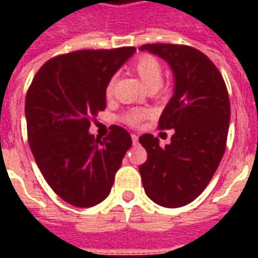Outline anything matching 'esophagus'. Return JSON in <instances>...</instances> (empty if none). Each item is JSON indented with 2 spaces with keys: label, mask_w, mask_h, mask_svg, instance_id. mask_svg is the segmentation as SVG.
Segmentation results:
<instances>
[{
  "label": "esophagus",
  "mask_w": 258,
  "mask_h": 258,
  "mask_svg": "<svg viewBox=\"0 0 258 258\" xmlns=\"http://www.w3.org/2000/svg\"><path fill=\"white\" fill-rule=\"evenodd\" d=\"M131 138H133V144H134V145H137V144H138V135L131 134Z\"/></svg>",
  "instance_id": "obj_1"
}]
</instances>
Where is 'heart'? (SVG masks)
Returning <instances> with one entry per match:
<instances>
[{
	"label": "heart",
	"instance_id": "heart-1",
	"mask_svg": "<svg viewBox=\"0 0 258 258\" xmlns=\"http://www.w3.org/2000/svg\"><path fill=\"white\" fill-rule=\"evenodd\" d=\"M133 70L135 74L140 77L142 81V84L145 85L148 90H157L163 81V69L160 62L156 58H153L151 55H142L141 58L135 60ZM113 92V80L109 81V84L106 85L105 94L106 96H110ZM146 116V113L144 110H131V112L125 113L123 116L124 123L130 124V125H137L140 124L144 117Z\"/></svg>",
	"mask_w": 258,
	"mask_h": 258
}]
</instances>
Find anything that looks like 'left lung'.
I'll list each match as a JSON object with an SVG mask.
<instances>
[{"label": "left lung", "mask_w": 258, "mask_h": 258, "mask_svg": "<svg viewBox=\"0 0 258 258\" xmlns=\"http://www.w3.org/2000/svg\"><path fill=\"white\" fill-rule=\"evenodd\" d=\"M141 51L166 60L174 74V92L159 118V128H174L171 142L159 145L141 135L148 160L140 166L148 198L163 207L194 202L210 182L227 145L231 107L221 73L196 48L146 44Z\"/></svg>", "instance_id": "left-lung-1"}]
</instances>
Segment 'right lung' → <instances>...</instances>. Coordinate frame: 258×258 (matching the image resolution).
<instances>
[{"mask_svg": "<svg viewBox=\"0 0 258 258\" xmlns=\"http://www.w3.org/2000/svg\"><path fill=\"white\" fill-rule=\"evenodd\" d=\"M134 47L84 49L49 59L26 95L27 137L48 185L76 207H92L110 194L133 141L118 125L99 141L91 120L106 107V85Z\"/></svg>", "mask_w": 258, "mask_h": 258, "instance_id": "right-lung-1", "label": "right lung"}]
</instances>
